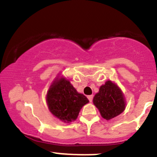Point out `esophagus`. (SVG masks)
Instances as JSON below:
<instances>
[{
    "mask_svg": "<svg viewBox=\"0 0 157 157\" xmlns=\"http://www.w3.org/2000/svg\"><path fill=\"white\" fill-rule=\"evenodd\" d=\"M88 100H89V101L91 102L92 101V99H93V95H88Z\"/></svg>",
    "mask_w": 157,
    "mask_h": 157,
    "instance_id": "esophagus-1",
    "label": "esophagus"
}]
</instances>
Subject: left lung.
I'll return each instance as SVG.
<instances>
[{"instance_id":"8db88e82","label":"left lung","mask_w":157,"mask_h":157,"mask_svg":"<svg viewBox=\"0 0 157 157\" xmlns=\"http://www.w3.org/2000/svg\"><path fill=\"white\" fill-rule=\"evenodd\" d=\"M93 103L104 119L110 120L121 114L125 109V98L121 90L111 81L101 85L94 95Z\"/></svg>"}]
</instances>
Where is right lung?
Wrapping results in <instances>:
<instances>
[{
	"instance_id": "obj_1",
	"label": "right lung",
	"mask_w": 157,
	"mask_h": 157,
	"mask_svg": "<svg viewBox=\"0 0 157 157\" xmlns=\"http://www.w3.org/2000/svg\"><path fill=\"white\" fill-rule=\"evenodd\" d=\"M88 101L83 94L78 93L70 82L63 77L55 79L46 94L49 111L66 123L76 120L81 108Z\"/></svg>"
}]
</instances>
